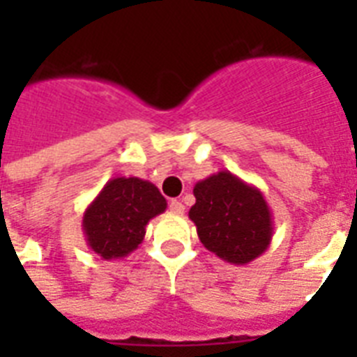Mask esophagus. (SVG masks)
<instances>
[{
	"label": "esophagus",
	"instance_id": "obj_1",
	"mask_svg": "<svg viewBox=\"0 0 357 357\" xmlns=\"http://www.w3.org/2000/svg\"><path fill=\"white\" fill-rule=\"evenodd\" d=\"M168 207H170V211L176 213V215H181V213L185 211V206L179 200H170Z\"/></svg>",
	"mask_w": 357,
	"mask_h": 357
}]
</instances>
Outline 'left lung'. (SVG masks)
<instances>
[{
	"label": "left lung",
	"mask_w": 357,
	"mask_h": 357,
	"mask_svg": "<svg viewBox=\"0 0 357 357\" xmlns=\"http://www.w3.org/2000/svg\"><path fill=\"white\" fill-rule=\"evenodd\" d=\"M196 204L189 218L202 244L231 265H246L271 246L272 211L257 187L229 170H220L195 185Z\"/></svg>",
	"instance_id": "1"
}]
</instances>
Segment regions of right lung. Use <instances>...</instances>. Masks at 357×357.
<instances>
[{"mask_svg": "<svg viewBox=\"0 0 357 357\" xmlns=\"http://www.w3.org/2000/svg\"><path fill=\"white\" fill-rule=\"evenodd\" d=\"M167 209L155 185L140 178H113L83 213L86 246L102 259H122L139 248L151 218Z\"/></svg>", "mask_w": 357, "mask_h": 357, "instance_id": "1", "label": "right lung"}]
</instances>
